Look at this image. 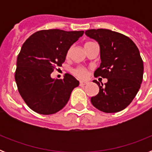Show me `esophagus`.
Wrapping results in <instances>:
<instances>
[{
	"mask_svg": "<svg viewBox=\"0 0 152 152\" xmlns=\"http://www.w3.org/2000/svg\"><path fill=\"white\" fill-rule=\"evenodd\" d=\"M87 84H88V82H87V81H83V80H80V86H84V85H86Z\"/></svg>",
	"mask_w": 152,
	"mask_h": 152,
	"instance_id": "1",
	"label": "esophagus"
}]
</instances>
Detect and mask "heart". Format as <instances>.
<instances>
[{"label":"heart","mask_w":152,"mask_h":152,"mask_svg":"<svg viewBox=\"0 0 152 152\" xmlns=\"http://www.w3.org/2000/svg\"><path fill=\"white\" fill-rule=\"evenodd\" d=\"M89 43H91V42H87L86 44ZM70 52H71V49L68 50V56H69ZM73 74L75 75H76L77 77H78L79 78L84 79L88 76V71H87L84 68H83V67H77V68H76L75 69L73 70Z\"/></svg>","instance_id":"b5f03b06"}]
</instances>
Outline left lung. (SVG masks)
<instances>
[{"label":"left lung","mask_w":152,"mask_h":152,"mask_svg":"<svg viewBox=\"0 0 152 152\" xmlns=\"http://www.w3.org/2000/svg\"><path fill=\"white\" fill-rule=\"evenodd\" d=\"M85 34L100 45V67L95 77L107 78L99 87V93L91 103L104 113H117L128 107L141 87L144 65L139 49L133 41L121 33L106 29H88Z\"/></svg>","instance_id":"1"}]
</instances>
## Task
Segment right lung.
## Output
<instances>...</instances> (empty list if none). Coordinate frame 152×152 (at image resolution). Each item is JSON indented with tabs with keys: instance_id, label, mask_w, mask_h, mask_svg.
<instances>
[{
	"instance_id": "1",
	"label": "right lung",
	"mask_w": 152,
	"mask_h": 152,
	"mask_svg": "<svg viewBox=\"0 0 152 152\" xmlns=\"http://www.w3.org/2000/svg\"><path fill=\"white\" fill-rule=\"evenodd\" d=\"M84 31L40 30L23 45L17 60L15 80L28 107L37 113L50 115L61 110L79 81L69 74L55 79L51 74L65 61L68 49Z\"/></svg>"
}]
</instances>
